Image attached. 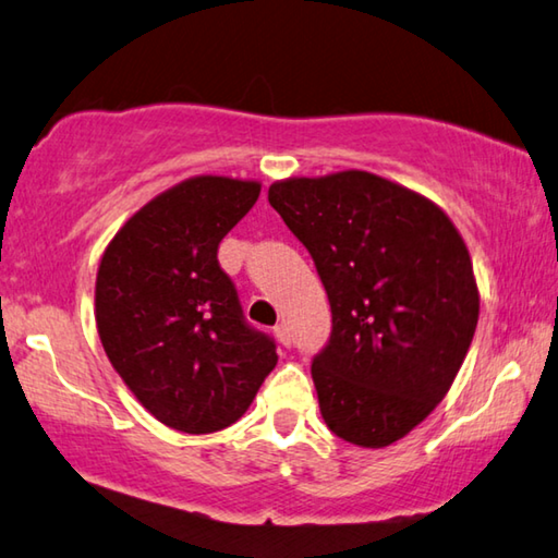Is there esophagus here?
Instances as JSON below:
<instances>
[{
	"label": "esophagus",
	"mask_w": 558,
	"mask_h": 558,
	"mask_svg": "<svg viewBox=\"0 0 558 558\" xmlns=\"http://www.w3.org/2000/svg\"><path fill=\"white\" fill-rule=\"evenodd\" d=\"M276 337H278V342L282 344V347H290V329H288V325H276Z\"/></svg>",
	"instance_id": "obj_1"
}]
</instances>
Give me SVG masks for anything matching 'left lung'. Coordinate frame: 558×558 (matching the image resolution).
I'll return each instance as SVG.
<instances>
[{
  "mask_svg": "<svg viewBox=\"0 0 558 558\" xmlns=\"http://www.w3.org/2000/svg\"><path fill=\"white\" fill-rule=\"evenodd\" d=\"M268 202L310 251L332 307L313 359L327 428L391 446L442 401L475 335L465 241L426 196L359 169L282 179Z\"/></svg>",
  "mask_w": 558,
  "mask_h": 558,
  "instance_id": "1",
  "label": "left lung"
}]
</instances>
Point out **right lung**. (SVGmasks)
Instances as JSON below:
<instances>
[{
  "label": "right lung",
  "instance_id": "right-lung-1",
  "mask_svg": "<svg viewBox=\"0 0 558 558\" xmlns=\"http://www.w3.org/2000/svg\"><path fill=\"white\" fill-rule=\"evenodd\" d=\"M258 194V182L192 177L145 204L102 253V349L137 401L174 430L231 426L278 364L276 342L245 323L216 258Z\"/></svg>",
  "mask_w": 558,
  "mask_h": 558
}]
</instances>
